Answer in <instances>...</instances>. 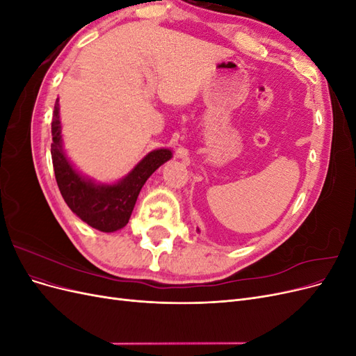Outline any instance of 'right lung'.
<instances>
[{
    "label": "right lung",
    "mask_w": 356,
    "mask_h": 356,
    "mask_svg": "<svg viewBox=\"0 0 356 356\" xmlns=\"http://www.w3.org/2000/svg\"><path fill=\"white\" fill-rule=\"evenodd\" d=\"M51 161L58 187L70 209L90 227L111 233L124 227L131 218L139 191L149 175L172 157L170 149L160 148L147 154L135 169L113 186H98L74 170L62 148L59 101L51 120Z\"/></svg>",
    "instance_id": "right-lung-1"
}]
</instances>
